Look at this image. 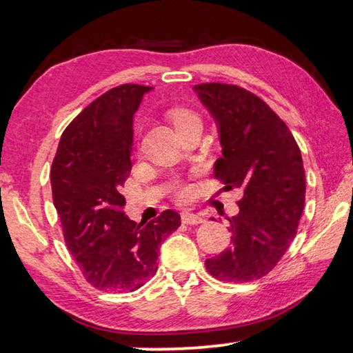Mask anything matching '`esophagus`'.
<instances>
[{"mask_svg":"<svg viewBox=\"0 0 353 353\" xmlns=\"http://www.w3.org/2000/svg\"><path fill=\"white\" fill-rule=\"evenodd\" d=\"M181 218H182L183 224H201V223H204V218H202L201 214L190 213V212H183L181 214Z\"/></svg>","mask_w":353,"mask_h":353,"instance_id":"34e87169","label":"esophagus"}]
</instances>
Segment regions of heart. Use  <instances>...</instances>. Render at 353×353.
I'll return each instance as SVG.
<instances>
[{
    "label": "heart",
    "mask_w": 353,
    "mask_h": 353,
    "mask_svg": "<svg viewBox=\"0 0 353 353\" xmlns=\"http://www.w3.org/2000/svg\"><path fill=\"white\" fill-rule=\"evenodd\" d=\"M166 117L171 119V123L174 124L177 130L188 126L191 123H199L198 115H196L194 112H191L190 109H187V107H179V105L171 107V109H168V112H166ZM187 194H188V190L183 188L179 191V196H181V198H187Z\"/></svg>",
    "instance_id": "1"
}]
</instances>
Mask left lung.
<instances>
[{
    "mask_svg": "<svg viewBox=\"0 0 353 353\" xmlns=\"http://www.w3.org/2000/svg\"><path fill=\"white\" fill-rule=\"evenodd\" d=\"M218 124L223 155L213 176L240 188L232 246L205 260L214 279L246 283L274 270L294 240L305 205V170L288 126L265 101L230 83L194 85Z\"/></svg>",
    "mask_w": 353,
    "mask_h": 353,
    "instance_id": "8db88e82",
    "label": "left lung"
}]
</instances>
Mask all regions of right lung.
<instances>
[{
    "label": "right lung",
    "instance_id": "right-lung-1",
    "mask_svg": "<svg viewBox=\"0 0 353 353\" xmlns=\"http://www.w3.org/2000/svg\"><path fill=\"white\" fill-rule=\"evenodd\" d=\"M151 88L123 83L101 94L63 130L52 160V201L65 243L97 290H139L157 272L159 246L181 225L174 210L140 224L123 212L134 113Z\"/></svg>",
    "mask_w": 353,
    "mask_h": 353
}]
</instances>
